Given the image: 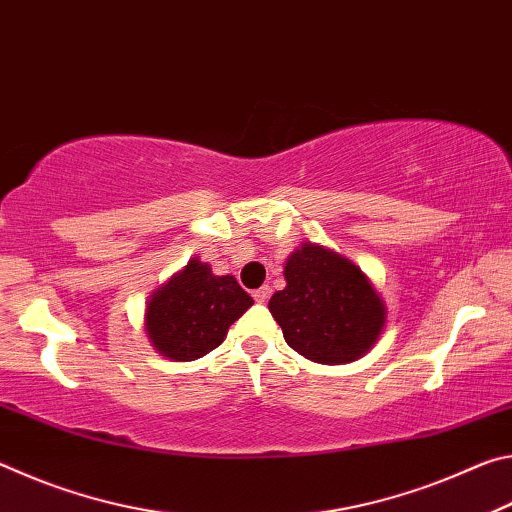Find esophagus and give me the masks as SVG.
Here are the masks:
<instances>
[{"label": "esophagus", "instance_id": "1", "mask_svg": "<svg viewBox=\"0 0 512 512\" xmlns=\"http://www.w3.org/2000/svg\"><path fill=\"white\" fill-rule=\"evenodd\" d=\"M268 296H271V287H262V289L253 291V298H255L257 302H266Z\"/></svg>", "mask_w": 512, "mask_h": 512}]
</instances>
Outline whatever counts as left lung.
Returning <instances> with one entry per match:
<instances>
[{
  "mask_svg": "<svg viewBox=\"0 0 512 512\" xmlns=\"http://www.w3.org/2000/svg\"><path fill=\"white\" fill-rule=\"evenodd\" d=\"M284 280L268 309L302 357L341 366L375 345L386 323L384 300L348 257L307 241L289 255Z\"/></svg>",
  "mask_w": 512,
  "mask_h": 512,
  "instance_id": "left-lung-1",
  "label": "left lung"
}]
</instances>
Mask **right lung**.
Listing matches in <instances>:
<instances>
[{
    "label": "right lung",
    "mask_w": 512,
    "mask_h": 512,
    "mask_svg": "<svg viewBox=\"0 0 512 512\" xmlns=\"http://www.w3.org/2000/svg\"><path fill=\"white\" fill-rule=\"evenodd\" d=\"M253 307L232 275H214L198 257L169 277L146 302V336L162 357L194 361L219 348L230 325Z\"/></svg>",
    "instance_id": "obj_1"
}]
</instances>
